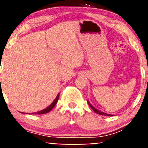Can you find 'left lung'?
I'll list each match as a JSON object with an SVG mask.
<instances>
[{"label": "left lung", "mask_w": 148, "mask_h": 148, "mask_svg": "<svg viewBox=\"0 0 148 148\" xmlns=\"http://www.w3.org/2000/svg\"><path fill=\"white\" fill-rule=\"evenodd\" d=\"M87 103H88V106H89L91 107V109H92L93 111H94L95 112V113H97V114H99V115H103V116H113V115H111V114H108V113H104V112H102V111H99V110L96 109V108H94V107L93 106L91 105V103H90L89 101H88V100L87 101Z\"/></svg>", "instance_id": "1"}]
</instances>
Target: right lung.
<instances>
[{
	"mask_svg": "<svg viewBox=\"0 0 148 148\" xmlns=\"http://www.w3.org/2000/svg\"><path fill=\"white\" fill-rule=\"evenodd\" d=\"M59 96H60V94L57 95V97H56V98H55V99H54V101L52 102V103H51L50 105L49 106L47 107V108H45V109L42 110V111L37 112V113H37V114L40 115V114H45V113H49V112L51 110H52V108H53L54 106H55L56 104L57 103V101H58V100H59Z\"/></svg>",
	"mask_w": 148,
	"mask_h": 148,
	"instance_id": "right-lung-1",
	"label": "right lung"
}]
</instances>
